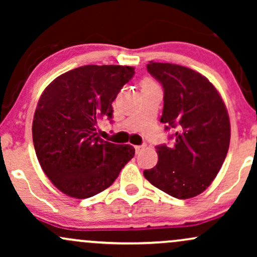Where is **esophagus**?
Segmentation results:
<instances>
[{
    "mask_svg": "<svg viewBox=\"0 0 257 257\" xmlns=\"http://www.w3.org/2000/svg\"><path fill=\"white\" fill-rule=\"evenodd\" d=\"M146 147V144H143V145H138V146H135V152L137 153H139L141 151V150H144Z\"/></svg>",
    "mask_w": 257,
    "mask_h": 257,
    "instance_id": "1",
    "label": "esophagus"
}]
</instances>
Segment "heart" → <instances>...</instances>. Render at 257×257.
I'll use <instances>...</instances> for the list:
<instances>
[{
    "instance_id": "obj_1",
    "label": "heart",
    "mask_w": 257,
    "mask_h": 257,
    "mask_svg": "<svg viewBox=\"0 0 257 257\" xmlns=\"http://www.w3.org/2000/svg\"><path fill=\"white\" fill-rule=\"evenodd\" d=\"M150 84H155L150 78H145L143 82H141V87H143V85H150Z\"/></svg>"
}]
</instances>
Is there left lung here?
I'll list each match as a JSON object with an SVG mask.
<instances>
[{"label":"left lung","instance_id":"1","mask_svg":"<svg viewBox=\"0 0 257 257\" xmlns=\"http://www.w3.org/2000/svg\"><path fill=\"white\" fill-rule=\"evenodd\" d=\"M163 85L161 122L173 129L172 146H157L158 163L144 176L179 199L198 196L216 178L231 138L228 112L219 91L199 72L169 63L147 64Z\"/></svg>","mask_w":257,"mask_h":257}]
</instances>
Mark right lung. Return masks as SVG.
<instances>
[{
	"label": "right lung",
	"mask_w": 257,
	"mask_h": 257,
	"mask_svg": "<svg viewBox=\"0 0 257 257\" xmlns=\"http://www.w3.org/2000/svg\"><path fill=\"white\" fill-rule=\"evenodd\" d=\"M134 73L132 66L85 65L44 89L35 111L32 140L44 174L63 193L83 199L102 192L134 157L133 146L98 135L99 122L112 119V101Z\"/></svg>",
	"instance_id": "add662e5"
}]
</instances>
